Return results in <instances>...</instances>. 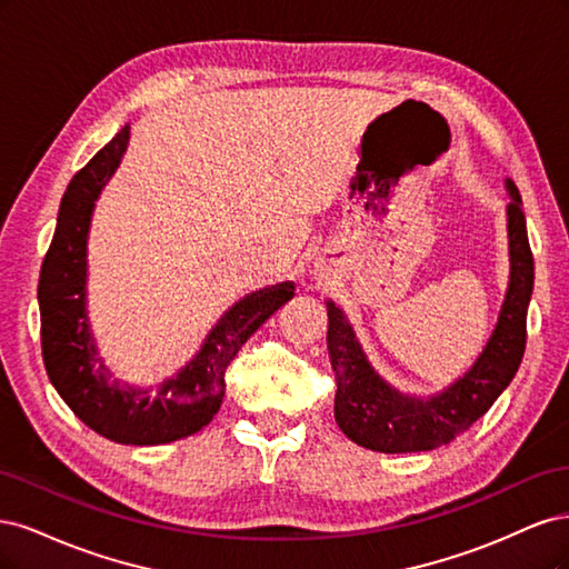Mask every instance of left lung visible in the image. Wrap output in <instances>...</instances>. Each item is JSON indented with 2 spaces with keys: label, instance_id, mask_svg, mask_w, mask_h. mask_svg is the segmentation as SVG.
Returning a JSON list of instances; mask_svg holds the SVG:
<instances>
[{
  "label": "left lung",
  "instance_id": "8db88e82",
  "mask_svg": "<svg viewBox=\"0 0 569 569\" xmlns=\"http://www.w3.org/2000/svg\"><path fill=\"white\" fill-rule=\"evenodd\" d=\"M506 187L512 198L508 203L510 283L501 317L480 359L442 395L416 399L385 385L366 361L342 309L328 302L326 342L338 385L336 420L359 447L382 453H409L449 445L489 411L516 376L527 342V305L535 288V258L527 238L520 191L510 179Z\"/></svg>",
  "mask_w": 569,
  "mask_h": 569
}]
</instances>
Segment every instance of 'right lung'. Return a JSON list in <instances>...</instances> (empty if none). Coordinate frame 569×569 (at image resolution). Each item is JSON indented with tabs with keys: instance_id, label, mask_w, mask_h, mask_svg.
Wrapping results in <instances>:
<instances>
[{
	"instance_id": "obj_1",
	"label": "right lung",
	"mask_w": 569,
	"mask_h": 569,
	"mask_svg": "<svg viewBox=\"0 0 569 569\" xmlns=\"http://www.w3.org/2000/svg\"><path fill=\"white\" fill-rule=\"evenodd\" d=\"M127 141L130 124L70 179L61 198L57 231L40 271V336L47 376L70 411L111 442L151 447L189 437L210 423L222 407L224 373L236 352L296 296V283L283 281L236 302L187 369L151 392L111 380L97 357L84 311L87 233L94 200L120 164Z\"/></svg>"
}]
</instances>
